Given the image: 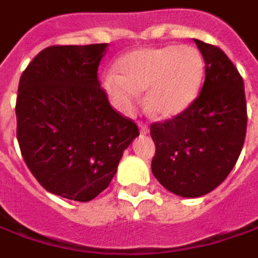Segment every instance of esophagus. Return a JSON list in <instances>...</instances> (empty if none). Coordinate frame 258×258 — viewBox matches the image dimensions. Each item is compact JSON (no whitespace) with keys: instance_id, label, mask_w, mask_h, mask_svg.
I'll return each mask as SVG.
<instances>
[{"instance_id":"obj_1","label":"esophagus","mask_w":258,"mask_h":258,"mask_svg":"<svg viewBox=\"0 0 258 258\" xmlns=\"http://www.w3.org/2000/svg\"><path fill=\"white\" fill-rule=\"evenodd\" d=\"M139 132H141L142 135H147V134L150 132L148 124H147V123H144V121H139Z\"/></svg>"}]
</instances>
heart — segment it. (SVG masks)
I'll return each instance as SVG.
<instances>
[{
	"label": "heart",
	"mask_w": 258,
	"mask_h": 258,
	"mask_svg": "<svg viewBox=\"0 0 258 258\" xmlns=\"http://www.w3.org/2000/svg\"><path fill=\"white\" fill-rule=\"evenodd\" d=\"M204 67L203 55L194 46L139 48L120 58L117 75H108L104 88L121 110H131L139 92L147 91L148 111L160 119H170L198 98Z\"/></svg>",
	"instance_id": "heart-1"
}]
</instances>
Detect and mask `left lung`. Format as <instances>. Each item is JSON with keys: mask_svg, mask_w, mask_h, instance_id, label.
<instances>
[{"mask_svg": "<svg viewBox=\"0 0 258 258\" xmlns=\"http://www.w3.org/2000/svg\"><path fill=\"white\" fill-rule=\"evenodd\" d=\"M206 79L183 113L151 124L156 154L151 170L170 192L195 198L217 188L233 169L247 132L244 81L219 46L194 39Z\"/></svg>", "mask_w": 258, "mask_h": 258, "instance_id": "1", "label": "left lung"}]
</instances>
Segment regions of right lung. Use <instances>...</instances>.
I'll list each match as a JSON object with an SVG mask.
<instances>
[{"label": "right lung", "mask_w": 258, "mask_h": 258, "mask_svg": "<svg viewBox=\"0 0 258 258\" xmlns=\"http://www.w3.org/2000/svg\"><path fill=\"white\" fill-rule=\"evenodd\" d=\"M105 48L48 46L19 82L17 141L26 166L48 192L81 203L110 185L123 151L139 135L100 85Z\"/></svg>", "instance_id": "obj_1"}]
</instances>
